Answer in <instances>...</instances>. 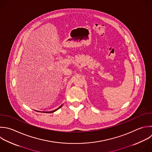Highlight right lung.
<instances>
[{
	"label": "right lung",
	"instance_id": "add662e5",
	"mask_svg": "<svg viewBox=\"0 0 152 152\" xmlns=\"http://www.w3.org/2000/svg\"><path fill=\"white\" fill-rule=\"evenodd\" d=\"M62 106V104L61 106H59L58 109H55V110H53V111H50V112H43L44 113H53V112H55V111H56L57 110H58L59 108H61V107Z\"/></svg>",
	"mask_w": 152,
	"mask_h": 152
}]
</instances>
